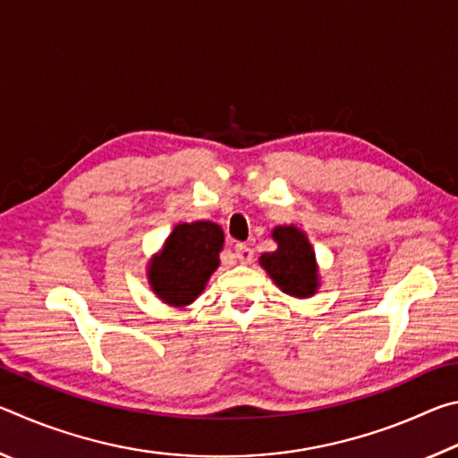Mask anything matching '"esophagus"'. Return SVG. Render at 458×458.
Here are the masks:
<instances>
[{
  "mask_svg": "<svg viewBox=\"0 0 458 458\" xmlns=\"http://www.w3.org/2000/svg\"><path fill=\"white\" fill-rule=\"evenodd\" d=\"M234 257L242 262V265H248V262H252V257H254V250L250 246L246 244H236L234 246Z\"/></svg>",
  "mask_w": 458,
  "mask_h": 458,
  "instance_id": "1",
  "label": "esophagus"
}]
</instances>
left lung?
Masks as SVG:
<instances>
[{
    "label": "left lung",
    "mask_w": 458,
    "mask_h": 458,
    "mask_svg": "<svg viewBox=\"0 0 458 458\" xmlns=\"http://www.w3.org/2000/svg\"><path fill=\"white\" fill-rule=\"evenodd\" d=\"M273 238L276 250L262 254L260 267L283 293L297 299L313 297L319 286V268L305 232L294 226H276Z\"/></svg>",
    "instance_id": "1"
}]
</instances>
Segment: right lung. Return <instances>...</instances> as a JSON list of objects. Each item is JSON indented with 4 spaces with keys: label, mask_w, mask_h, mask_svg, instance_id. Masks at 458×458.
<instances>
[{
    "label": "right lung",
    "mask_w": 458,
    "mask_h": 458,
    "mask_svg": "<svg viewBox=\"0 0 458 458\" xmlns=\"http://www.w3.org/2000/svg\"><path fill=\"white\" fill-rule=\"evenodd\" d=\"M224 232L214 222L177 224L147 267L151 291L172 307L196 301L220 267Z\"/></svg>",
    "instance_id": "1"
}]
</instances>
